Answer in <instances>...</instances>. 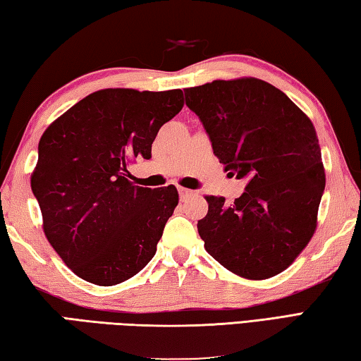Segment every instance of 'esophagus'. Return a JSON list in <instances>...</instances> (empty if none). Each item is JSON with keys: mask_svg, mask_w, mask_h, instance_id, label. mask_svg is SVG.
I'll use <instances>...</instances> for the list:
<instances>
[{"mask_svg": "<svg viewBox=\"0 0 361 361\" xmlns=\"http://www.w3.org/2000/svg\"><path fill=\"white\" fill-rule=\"evenodd\" d=\"M178 192H180L181 200H185L189 197V195L194 194V191H191V189H186V188H178Z\"/></svg>", "mask_w": 361, "mask_h": 361, "instance_id": "obj_1", "label": "esophagus"}]
</instances>
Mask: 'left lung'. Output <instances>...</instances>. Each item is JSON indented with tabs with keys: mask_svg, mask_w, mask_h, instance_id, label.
<instances>
[{
	"mask_svg": "<svg viewBox=\"0 0 361 361\" xmlns=\"http://www.w3.org/2000/svg\"><path fill=\"white\" fill-rule=\"evenodd\" d=\"M228 175L247 178L227 205L207 195L197 222L207 252L246 279H268L293 264L317 227L325 169L312 121L283 91L254 77L185 90Z\"/></svg>",
	"mask_w": 361,
	"mask_h": 361,
	"instance_id": "obj_1",
	"label": "left lung"
}]
</instances>
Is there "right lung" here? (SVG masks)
<instances>
[{
	"instance_id": "right-lung-1",
	"label": "right lung",
	"mask_w": 361,
	"mask_h": 361,
	"mask_svg": "<svg viewBox=\"0 0 361 361\" xmlns=\"http://www.w3.org/2000/svg\"><path fill=\"white\" fill-rule=\"evenodd\" d=\"M183 106L181 90L106 88L44 130L31 189L45 237L78 278L115 286L153 259L178 191L135 186L128 166L152 158L158 130Z\"/></svg>"
}]
</instances>
